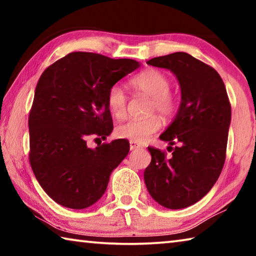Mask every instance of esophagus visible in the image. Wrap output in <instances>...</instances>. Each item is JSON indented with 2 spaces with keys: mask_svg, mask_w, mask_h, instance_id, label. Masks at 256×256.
<instances>
[{
  "mask_svg": "<svg viewBox=\"0 0 256 256\" xmlns=\"http://www.w3.org/2000/svg\"><path fill=\"white\" fill-rule=\"evenodd\" d=\"M141 148V144H138V142H134V141H130V149L134 150V149H138Z\"/></svg>",
  "mask_w": 256,
  "mask_h": 256,
  "instance_id": "esophagus-1",
  "label": "esophagus"
}]
</instances>
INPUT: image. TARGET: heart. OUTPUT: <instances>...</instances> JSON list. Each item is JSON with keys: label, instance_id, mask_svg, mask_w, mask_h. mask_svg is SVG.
Returning <instances> with one entry per match:
<instances>
[{"label": "heart", "instance_id": "b5f03b06", "mask_svg": "<svg viewBox=\"0 0 256 256\" xmlns=\"http://www.w3.org/2000/svg\"><path fill=\"white\" fill-rule=\"evenodd\" d=\"M131 84L138 92L151 98L149 110L157 112L162 116H170L176 107V99L170 94V79L164 72L149 68L141 72L131 80ZM128 97L120 84H112L106 94V104L110 114L116 118H123L126 110ZM162 126L157 116H149L142 120H128L115 130L116 136L142 144Z\"/></svg>", "mask_w": 256, "mask_h": 256}]
</instances>
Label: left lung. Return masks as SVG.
<instances>
[{
    "label": "left lung",
    "mask_w": 256,
    "mask_h": 256,
    "mask_svg": "<svg viewBox=\"0 0 256 256\" xmlns=\"http://www.w3.org/2000/svg\"><path fill=\"white\" fill-rule=\"evenodd\" d=\"M146 63L174 73L180 104L174 120L159 136L170 144V157L148 146L151 162L144 170L146 186L160 206L183 209L200 201L222 170L230 104L218 72L192 55L177 52ZM175 142L180 146L172 148Z\"/></svg>",
    "instance_id": "8db88e82"
}]
</instances>
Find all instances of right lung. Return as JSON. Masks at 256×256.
<instances>
[{
  "label": "right lung",
  "instance_id": "add662e5",
  "mask_svg": "<svg viewBox=\"0 0 256 256\" xmlns=\"http://www.w3.org/2000/svg\"><path fill=\"white\" fill-rule=\"evenodd\" d=\"M138 68L134 60L74 52L42 72L28 120L29 160L38 183L58 204L76 210L92 206L128 156L124 138L94 149L86 138L104 140L112 133L107 92Z\"/></svg>",
  "mask_w": 256,
  "mask_h": 256
}]
</instances>
